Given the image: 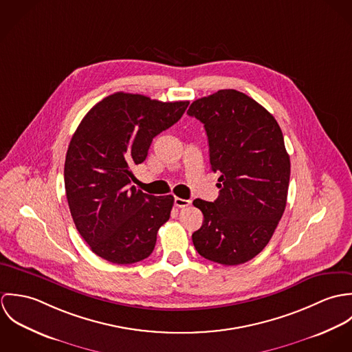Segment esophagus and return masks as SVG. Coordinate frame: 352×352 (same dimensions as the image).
I'll return each mask as SVG.
<instances>
[{"label":"esophagus","instance_id":"esophagus-1","mask_svg":"<svg viewBox=\"0 0 352 352\" xmlns=\"http://www.w3.org/2000/svg\"><path fill=\"white\" fill-rule=\"evenodd\" d=\"M190 204H191V201H188V199L175 198V206H176V207H180V208H183V207H188Z\"/></svg>","mask_w":352,"mask_h":352}]
</instances>
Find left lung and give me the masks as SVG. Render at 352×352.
Returning a JSON list of instances; mask_svg holds the SVG:
<instances>
[{
	"label": "left lung",
	"mask_w": 352,
	"mask_h": 352,
	"mask_svg": "<svg viewBox=\"0 0 352 352\" xmlns=\"http://www.w3.org/2000/svg\"><path fill=\"white\" fill-rule=\"evenodd\" d=\"M187 113L204 124L211 169L221 173L218 198L194 201L204 217L192 234L195 250L223 265L247 263L265 248L286 208L290 157L282 130L234 89L194 101Z\"/></svg>",
	"instance_id": "1"
}]
</instances>
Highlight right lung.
I'll use <instances>...</instances> for the list:
<instances>
[{
    "mask_svg": "<svg viewBox=\"0 0 352 352\" xmlns=\"http://www.w3.org/2000/svg\"><path fill=\"white\" fill-rule=\"evenodd\" d=\"M190 101L151 100L116 92L81 120L65 160V190L74 225L92 252L115 264L151 256L173 197H154L131 186L151 141L173 126Z\"/></svg>",
    "mask_w": 352,
    "mask_h": 352,
    "instance_id": "right-lung-1",
    "label": "right lung"
}]
</instances>
